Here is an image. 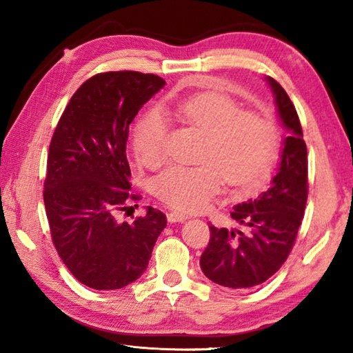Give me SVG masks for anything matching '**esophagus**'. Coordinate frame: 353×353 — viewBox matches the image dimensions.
I'll use <instances>...</instances> for the list:
<instances>
[{
	"label": "esophagus",
	"instance_id": "esophagus-1",
	"mask_svg": "<svg viewBox=\"0 0 353 353\" xmlns=\"http://www.w3.org/2000/svg\"><path fill=\"white\" fill-rule=\"evenodd\" d=\"M190 216L185 213H179V212H170L168 213V221L170 223H183V221H187Z\"/></svg>",
	"mask_w": 353,
	"mask_h": 353
}]
</instances>
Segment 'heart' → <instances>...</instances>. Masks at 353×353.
<instances>
[{
    "instance_id": "1",
    "label": "heart",
    "mask_w": 353,
    "mask_h": 353,
    "mask_svg": "<svg viewBox=\"0 0 353 353\" xmlns=\"http://www.w3.org/2000/svg\"><path fill=\"white\" fill-rule=\"evenodd\" d=\"M185 123L205 132L196 166L176 165L154 179L152 191L176 210L198 212L221 188L223 179L234 187H256L270 176L276 155V130L260 113L241 110L235 99L205 92L177 103ZM168 128L157 110H149L135 124L132 146L137 160L159 166L165 160Z\"/></svg>"
}]
</instances>
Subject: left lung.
Returning a JSON list of instances; mask_svg holds the SVG:
<instances>
[{
	"mask_svg": "<svg viewBox=\"0 0 353 353\" xmlns=\"http://www.w3.org/2000/svg\"><path fill=\"white\" fill-rule=\"evenodd\" d=\"M288 137L282 160L266 191L234 207L230 216L241 229L210 225V241L201 255V270L212 282L248 290L266 282L288 259L302 224L308 198V157L301 119L283 87L266 77Z\"/></svg>",
	"mask_w": 353,
	"mask_h": 353,
	"instance_id": "8db88e82",
	"label": "left lung"
}]
</instances>
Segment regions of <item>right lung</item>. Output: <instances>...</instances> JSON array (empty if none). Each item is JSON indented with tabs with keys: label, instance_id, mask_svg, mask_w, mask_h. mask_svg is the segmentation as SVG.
<instances>
[{
	"label": "right lung",
	"instance_id": "right-lung-1",
	"mask_svg": "<svg viewBox=\"0 0 353 353\" xmlns=\"http://www.w3.org/2000/svg\"><path fill=\"white\" fill-rule=\"evenodd\" d=\"M165 81L139 71L94 74L65 107L48 152L43 201L54 248L88 288L119 290L148 268L166 216L148 207L132 223L117 214L140 196L130 191L129 124Z\"/></svg>",
	"mask_w": 353,
	"mask_h": 353
}]
</instances>
